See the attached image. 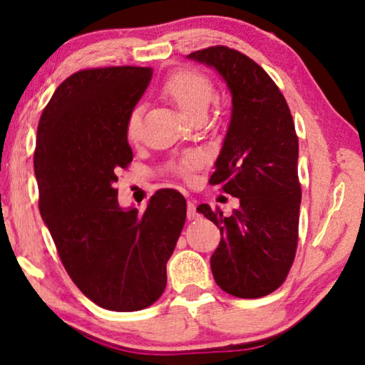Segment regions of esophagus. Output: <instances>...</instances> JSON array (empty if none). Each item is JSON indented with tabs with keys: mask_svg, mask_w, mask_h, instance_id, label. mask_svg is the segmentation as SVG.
<instances>
[{
	"mask_svg": "<svg viewBox=\"0 0 365 365\" xmlns=\"http://www.w3.org/2000/svg\"><path fill=\"white\" fill-rule=\"evenodd\" d=\"M199 218V213H197V210H195V204L194 202H187V220H190V222H192V220H197Z\"/></svg>",
	"mask_w": 365,
	"mask_h": 365,
	"instance_id": "obj_1",
	"label": "esophagus"
}]
</instances>
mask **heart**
Wrapping results in <instances>:
<instances>
[{
  "label": "heart",
  "mask_w": 365,
  "mask_h": 365,
  "mask_svg": "<svg viewBox=\"0 0 365 365\" xmlns=\"http://www.w3.org/2000/svg\"><path fill=\"white\" fill-rule=\"evenodd\" d=\"M161 93L175 103L176 108L187 119L205 116L215 97V87L205 74L195 69H179L166 77L161 86ZM126 135L130 142H137L142 135V106L130 110L126 119ZM202 157L197 153H189L178 165V173L187 176L190 171L200 166Z\"/></svg>",
  "instance_id": "1"
}]
</instances>
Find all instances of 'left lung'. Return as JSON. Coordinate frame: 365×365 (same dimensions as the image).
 I'll return each mask as SVG.
<instances>
[{"mask_svg": "<svg viewBox=\"0 0 365 365\" xmlns=\"http://www.w3.org/2000/svg\"><path fill=\"white\" fill-rule=\"evenodd\" d=\"M187 58L223 77L232 103L210 184H222L239 207L230 217L197 207L222 232L212 273L228 294L255 299L282 286L296 255L301 184L294 121L277 83L249 56L218 45Z\"/></svg>", "mask_w": 365, "mask_h": 365, "instance_id": "1", "label": "left lung"}]
</instances>
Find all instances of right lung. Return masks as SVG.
<instances>
[{"label":"right lung","mask_w":365,"mask_h":365,"mask_svg":"<svg viewBox=\"0 0 365 365\" xmlns=\"http://www.w3.org/2000/svg\"><path fill=\"white\" fill-rule=\"evenodd\" d=\"M150 68L83 69L41 113L34 170L40 215L66 272L97 306L134 312L163 294L166 262L186 222V199L160 189L145 212L118 202L116 171L133 161L126 119Z\"/></svg>","instance_id":"obj_1"}]
</instances>
